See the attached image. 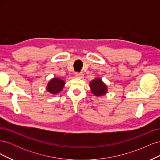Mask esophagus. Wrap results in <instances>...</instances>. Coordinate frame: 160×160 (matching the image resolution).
Wrapping results in <instances>:
<instances>
[{
	"label": "esophagus",
	"instance_id": "34e87169",
	"mask_svg": "<svg viewBox=\"0 0 160 160\" xmlns=\"http://www.w3.org/2000/svg\"><path fill=\"white\" fill-rule=\"evenodd\" d=\"M84 76V75L83 73H81V72H76L75 73V77H77V78H83Z\"/></svg>",
	"mask_w": 160,
	"mask_h": 160
}]
</instances>
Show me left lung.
I'll return each mask as SVG.
<instances>
[{
	"mask_svg": "<svg viewBox=\"0 0 160 160\" xmlns=\"http://www.w3.org/2000/svg\"><path fill=\"white\" fill-rule=\"evenodd\" d=\"M89 85L91 92L95 96H101L107 93V86L105 85V84L99 78L95 79L91 81Z\"/></svg>",
	"mask_w": 160,
	"mask_h": 160,
	"instance_id": "1",
	"label": "left lung"
}]
</instances>
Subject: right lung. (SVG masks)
<instances>
[{
    "label": "right lung",
    "mask_w": 160,
    "mask_h": 160,
    "mask_svg": "<svg viewBox=\"0 0 160 160\" xmlns=\"http://www.w3.org/2000/svg\"><path fill=\"white\" fill-rule=\"evenodd\" d=\"M65 85V82L59 78H53L47 86V90L51 94L56 95L59 93Z\"/></svg>",
    "instance_id": "1"
}]
</instances>
